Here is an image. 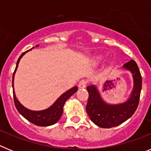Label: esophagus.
<instances>
[{
    "label": "esophagus",
    "mask_w": 151,
    "mask_h": 151,
    "mask_svg": "<svg viewBox=\"0 0 151 151\" xmlns=\"http://www.w3.org/2000/svg\"><path fill=\"white\" fill-rule=\"evenodd\" d=\"M87 83L88 82L86 80L82 79L79 82H78V87H79L80 88H85L86 87V85H87Z\"/></svg>",
    "instance_id": "34e87169"
}]
</instances>
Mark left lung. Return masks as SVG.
I'll list each match as a JSON object with an SVG mask.
<instances>
[{
  "instance_id": "1",
  "label": "left lung",
  "mask_w": 151,
  "mask_h": 151,
  "mask_svg": "<svg viewBox=\"0 0 151 151\" xmlns=\"http://www.w3.org/2000/svg\"><path fill=\"white\" fill-rule=\"evenodd\" d=\"M123 68L132 73L134 88L127 101L116 105L107 104L103 101L99 91L94 85L88 86V100L86 111L91 120L95 125L104 129H110L123 123L134 114L140 100L142 78L135 61L131 60L123 65Z\"/></svg>"
}]
</instances>
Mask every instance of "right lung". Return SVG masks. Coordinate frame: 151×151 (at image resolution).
I'll use <instances>...</instances> for the list:
<instances>
[{"label":"right lung","instance_id":"right-lung-1","mask_svg":"<svg viewBox=\"0 0 151 151\" xmlns=\"http://www.w3.org/2000/svg\"><path fill=\"white\" fill-rule=\"evenodd\" d=\"M38 45H36L38 47ZM32 48H34L33 47ZM29 51V50H27ZM24 52L20 55L19 58L18 59L17 63V66L14 70V73L13 75V81H12V85H13V100H14V104H15L16 108L20 113L21 115L26 118L28 121L33 123L34 125H38V126H49V125H54L57 121L59 120L61 117L63 112V106L65 104L66 101L71 97L73 94H75L78 90V88L76 86L73 87V88L69 89L67 91L63 94L60 97L54 102V104L50 106L49 108L44 110H40V111H33L30 110L27 108L24 107L19 102L18 100L17 99L14 92V88H13V79H14V75H15L16 70L18 67V64L19 60L22 57V56L26 54V52Z\"/></svg>","mask_w":151,"mask_h":151}]
</instances>
